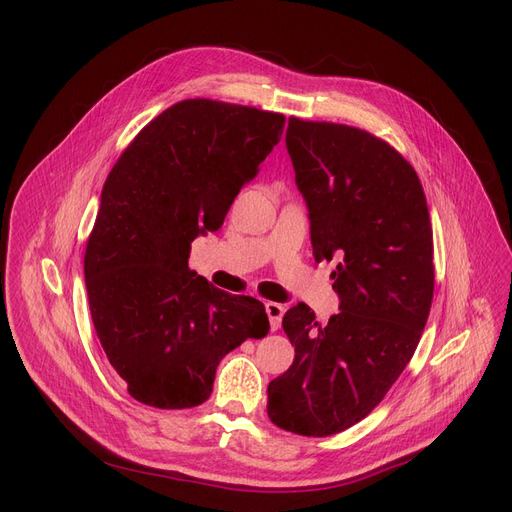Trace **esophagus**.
<instances>
[{
  "label": "esophagus",
  "instance_id": "1",
  "mask_svg": "<svg viewBox=\"0 0 512 512\" xmlns=\"http://www.w3.org/2000/svg\"><path fill=\"white\" fill-rule=\"evenodd\" d=\"M265 313H267V317H270V328H272V332H276V330L280 328V324H282L284 307H282L280 303L267 301V303H265Z\"/></svg>",
  "mask_w": 512,
  "mask_h": 512
}]
</instances>
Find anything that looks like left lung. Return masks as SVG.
<instances>
[{"mask_svg":"<svg viewBox=\"0 0 512 512\" xmlns=\"http://www.w3.org/2000/svg\"><path fill=\"white\" fill-rule=\"evenodd\" d=\"M315 261H336L340 313L299 303L282 328L294 361L267 386L272 423L299 436L344 432L380 405L411 361L434 299V236L409 161L367 130L290 118L286 130Z\"/></svg>","mask_w":512,"mask_h":512,"instance_id":"left-lung-1","label":"left lung"}]
</instances>
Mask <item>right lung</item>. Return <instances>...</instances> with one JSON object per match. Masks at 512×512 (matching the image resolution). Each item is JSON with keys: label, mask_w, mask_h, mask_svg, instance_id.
<instances>
[{"label": "right lung", "mask_w": 512, "mask_h": 512, "mask_svg": "<svg viewBox=\"0 0 512 512\" xmlns=\"http://www.w3.org/2000/svg\"><path fill=\"white\" fill-rule=\"evenodd\" d=\"M284 124V114L257 107L184 99L153 118L107 176L85 284L105 357L143 405H201L220 361L270 332L261 301L211 286L188 270V253L224 224Z\"/></svg>", "instance_id": "1"}]
</instances>
